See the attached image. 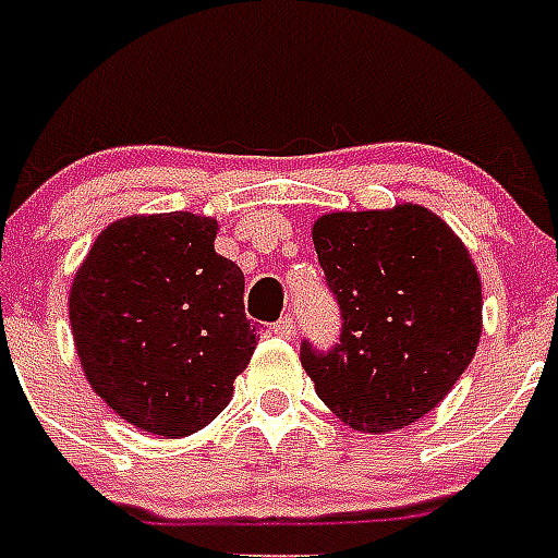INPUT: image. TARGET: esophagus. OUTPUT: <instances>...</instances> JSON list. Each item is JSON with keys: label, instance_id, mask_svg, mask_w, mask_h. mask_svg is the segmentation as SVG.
Wrapping results in <instances>:
<instances>
[{"label": "esophagus", "instance_id": "1", "mask_svg": "<svg viewBox=\"0 0 558 558\" xmlns=\"http://www.w3.org/2000/svg\"><path fill=\"white\" fill-rule=\"evenodd\" d=\"M271 330H275V333H278L280 339H295V322H292V318H289V316L278 318Z\"/></svg>", "mask_w": 558, "mask_h": 558}]
</instances>
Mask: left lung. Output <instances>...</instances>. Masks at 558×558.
Masks as SVG:
<instances>
[{
  "mask_svg": "<svg viewBox=\"0 0 558 558\" xmlns=\"http://www.w3.org/2000/svg\"><path fill=\"white\" fill-rule=\"evenodd\" d=\"M313 245L342 310L330 354L304 342L318 398L360 433H392L436 410L474 360L483 283L465 242L421 204L336 210Z\"/></svg>",
  "mask_w": 558,
  "mask_h": 558,
  "instance_id": "obj_1",
  "label": "left lung"
}]
</instances>
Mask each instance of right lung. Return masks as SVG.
<instances>
[{"label":"right lung","instance_id":"add662e5","mask_svg":"<svg viewBox=\"0 0 558 558\" xmlns=\"http://www.w3.org/2000/svg\"><path fill=\"white\" fill-rule=\"evenodd\" d=\"M216 231L198 213H134L96 236L72 278V339L93 392L166 439L228 407L260 336L240 266L213 248Z\"/></svg>","mask_w":558,"mask_h":558}]
</instances>
